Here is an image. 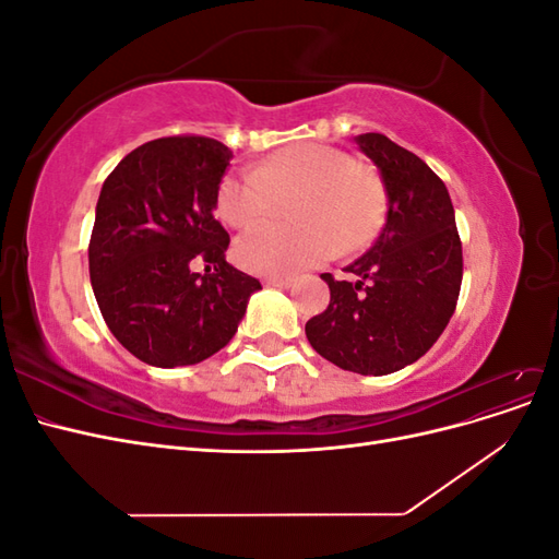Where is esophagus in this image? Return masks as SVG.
I'll return each instance as SVG.
<instances>
[{
  "mask_svg": "<svg viewBox=\"0 0 559 559\" xmlns=\"http://www.w3.org/2000/svg\"><path fill=\"white\" fill-rule=\"evenodd\" d=\"M263 284H265V286H277V289H289L292 280H289V277H265Z\"/></svg>",
  "mask_w": 559,
  "mask_h": 559,
  "instance_id": "obj_1",
  "label": "esophagus"
}]
</instances>
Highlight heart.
I'll return each mask as SVG.
<instances>
[{"label": "heart", "mask_w": 559, "mask_h": 559, "mask_svg": "<svg viewBox=\"0 0 559 559\" xmlns=\"http://www.w3.org/2000/svg\"><path fill=\"white\" fill-rule=\"evenodd\" d=\"M298 222H263L235 242V261L249 273L284 277L361 249L376 238L386 210V191L373 165L347 151L302 142L275 151L259 165L228 173L216 191V210L226 224L245 228L292 195Z\"/></svg>", "instance_id": "heart-1"}]
</instances>
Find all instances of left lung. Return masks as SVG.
Masks as SVG:
<instances>
[{"mask_svg": "<svg viewBox=\"0 0 559 559\" xmlns=\"http://www.w3.org/2000/svg\"><path fill=\"white\" fill-rule=\"evenodd\" d=\"M386 189V224L345 273L321 275L329 308L306 324L310 345L343 370L386 376L441 337L462 289V240L445 183L413 151L380 132L357 138Z\"/></svg>", "mask_w": 559, "mask_h": 559, "instance_id": "8db88e82", "label": "left lung"}]
</instances>
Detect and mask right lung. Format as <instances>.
<instances>
[{
    "label": "right lung",
    "mask_w": 559,
    "mask_h": 559,
    "mask_svg": "<svg viewBox=\"0 0 559 559\" xmlns=\"http://www.w3.org/2000/svg\"><path fill=\"white\" fill-rule=\"evenodd\" d=\"M230 148L200 134L146 142L99 191L88 245L91 282L109 331L140 361L191 366L226 347L261 282L226 263L214 218ZM202 258L214 271L190 273Z\"/></svg>",
    "instance_id": "right-lung-1"
}]
</instances>
